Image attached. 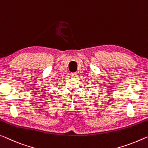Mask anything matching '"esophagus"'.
<instances>
[{
    "label": "esophagus",
    "mask_w": 148,
    "mask_h": 148,
    "mask_svg": "<svg viewBox=\"0 0 148 148\" xmlns=\"http://www.w3.org/2000/svg\"><path fill=\"white\" fill-rule=\"evenodd\" d=\"M76 75H77L76 73H71V77H73V78H75V77H76Z\"/></svg>",
    "instance_id": "1"
}]
</instances>
